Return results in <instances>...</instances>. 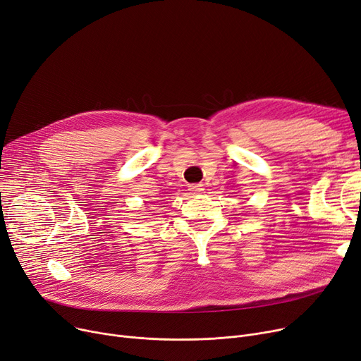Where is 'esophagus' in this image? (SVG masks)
I'll return each instance as SVG.
<instances>
[{
    "instance_id": "34e87169",
    "label": "esophagus",
    "mask_w": 361,
    "mask_h": 361,
    "mask_svg": "<svg viewBox=\"0 0 361 361\" xmlns=\"http://www.w3.org/2000/svg\"><path fill=\"white\" fill-rule=\"evenodd\" d=\"M188 190H190L193 195H197V193H200L203 190V188L199 184H192V185H188Z\"/></svg>"
}]
</instances>
